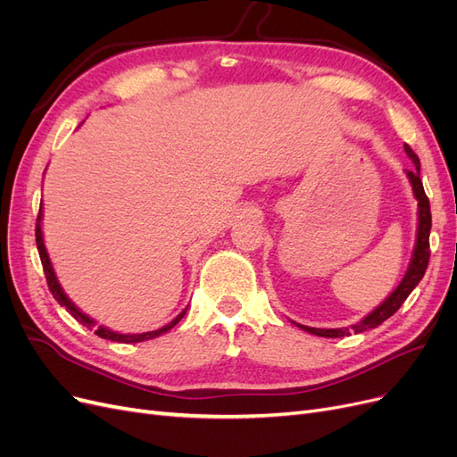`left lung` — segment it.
Wrapping results in <instances>:
<instances>
[{"instance_id":"left-lung-1","label":"left lung","mask_w":457,"mask_h":457,"mask_svg":"<svg viewBox=\"0 0 457 457\" xmlns=\"http://www.w3.org/2000/svg\"><path fill=\"white\" fill-rule=\"evenodd\" d=\"M406 154L411 158L413 162V170L406 171L410 183H411V190H413V196L418 200V238H416V247H413V255L410 261V267L404 274V278L400 280V284L396 286L395 292L386 297L381 305L371 311L368 316H364L361 322L353 324L351 328H336V329H320V328H309V326H301L297 322H294L295 326H299L301 329L309 331V334L314 336H320V337H345V336H351V334H362V331L373 329L378 328L379 324H383L386 318H391L400 307H403V303L408 299V295L413 292V287H416L423 274L427 270L428 265V234H431V205H428V198L423 190V183L420 179V158L416 156V152H413L408 145H404Z\"/></svg>"}]
</instances>
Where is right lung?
I'll list each match as a JSON object with an SVG mask.
<instances>
[{
  "label": "right lung",
  "mask_w": 457,
  "mask_h": 457,
  "mask_svg": "<svg viewBox=\"0 0 457 457\" xmlns=\"http://www.w3.org/2000/svg\"><path fill=\"white\" fill-rule=\"evenodd\" d=\"M36 245H37V252H39L41 265H44V272H46V278H47V286H49V289H51L53 297L57 299L62 307H66V309H68V312H71L79 324H84V326H86V328H89V329L96 328L93 318H89L87 314L81 312V311L74 305V303L66 297V294L62 292V287H61V284H59V280H57V276H54V270H53V265H51V259H49V255H47L46 244H44V234H41V207H39V213H37V219H36ZM185 312H187V309H185L181 314H179L177 318H173V320H171L168 326H163V328L154 329V331H145V334H133V336H128V334H118V331H112V329H108V328H104V326H99V328H96V329H95V334L99 336V337H103V339L118 341V343H139V341H146V339H154V337H158V336L165 334V331H170V329H171L179 320H181V318L185 316Z\"/></svg>",
  "instance_id": "add662e5"
}]
</instances>
